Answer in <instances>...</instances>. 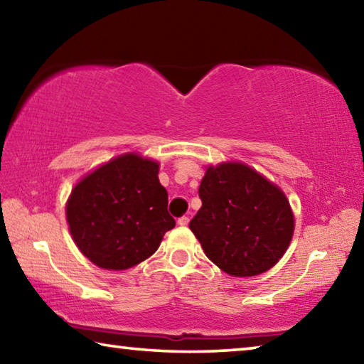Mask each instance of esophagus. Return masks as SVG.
I'll return each instance as SVG.
<instances>
[{"label": "esophagus", "mask_w": 364, "mask_h": 364, "mask_svg": "<svg viewBox=\"0 0 364 364\" xmlns=\"http://www.w3.org/2000/svg\"><path fill=\"white\" fill-rule=\"evenodd\" d=\"M189 223V217H181V218H178V225L180 226H186Z\"/></svg>", "instance_id": "1"}]
</instances>
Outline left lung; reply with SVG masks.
<instances>
[{
  "mask_svg": "<svg viewBox=\"0 0 364 364\" xmlns=\"http://www.w3.org/2000/svg\"><path fill=\"white\" fill-rule=\"evenodd\" d=\"M189 221L205 255L231 276H255L284 255L294 215L282 191L244 164L208 167Z\"/></svg>",
  "mask_w": 364,
  "mask_h": 364,
  "instance_id": "1",
  "label": "left lung"
}]
</instances>
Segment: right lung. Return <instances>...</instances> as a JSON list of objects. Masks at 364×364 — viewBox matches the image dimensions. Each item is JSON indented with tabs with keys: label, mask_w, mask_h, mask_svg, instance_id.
Segmentation results:
<instances>
[{
	"label": "right lung",
	"mask_w": 364,
	"mask_h": 364,
	"mask_svg": "<svg viewBox=\"0 0 364 364\" xmlns=\"http://www.w3.org/2000/svg\"><path fill=\"white\" fill-rule=\"evenodd\" d=\"M159 165L136 154L110 160L73 188L67 221L78 249L97 267L127 269L149 258L175 228Z\"/></svg>",
	"instance_id": "1"
}]
</instances>
